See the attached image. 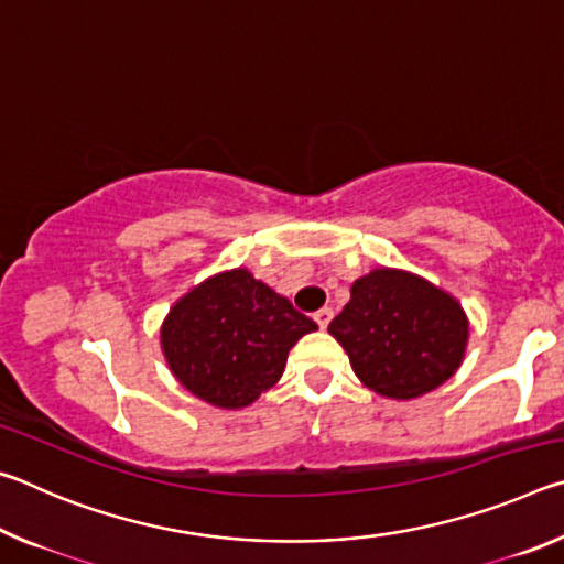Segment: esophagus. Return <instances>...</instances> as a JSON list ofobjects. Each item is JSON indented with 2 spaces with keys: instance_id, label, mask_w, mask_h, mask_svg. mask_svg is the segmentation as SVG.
<instances>
[{
  "instance_id": "1",
  "label": "esophagus",
  "mask_w": 564,
  "mask_h": 564,
  "mask_svg": "<svg viewBox=\"0 0 564 564\" xmlns=\"http://www.w3.org/2000/svg\"><path fill=\"white\" fill-rule=\"evenodd\" d=\"M313 318H316V323H318L321 328H326L328 323H330V318H333V311L330 308H321V311L313 313Z\"/></svg>"
}]
</instances>
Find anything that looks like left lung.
Masks as SVG:
<instances>
[{"instance_id":"1","label":"left lung","mask_w":564,"mask_h":564,"mask_svg":"<svg viewBox=\"0 0 564 564\" xmlns=\"http://www.w3.org/2000/svg\"><path fill=\"white\" fill-rule=\"evenodd\" d=\"M328 333L348 352L362 386L410 400L460 368L470 328L451 293L413 273L376 269L352 283Z\"/></svg>"}]
</instances>
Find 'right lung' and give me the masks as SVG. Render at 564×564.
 Here are the masks:
<instances>
[{
    "instance_id": "obj_1",
    "label": "right lung",
    "mask_w": 564,
    "mask_h": 564,
    "mask_svg": "<svg viewBox=\"0 0 564 564\" xmlns=\"http://www.w3.org/2000/svg\"><path fill=\"white\" fill-rule=\"evenodd\" d=\"M316 328L271 285L236 269L174 303L161 326V350L188 393L236 410L279 383L289 350Z\"/></svg>"
}]
</instances>
